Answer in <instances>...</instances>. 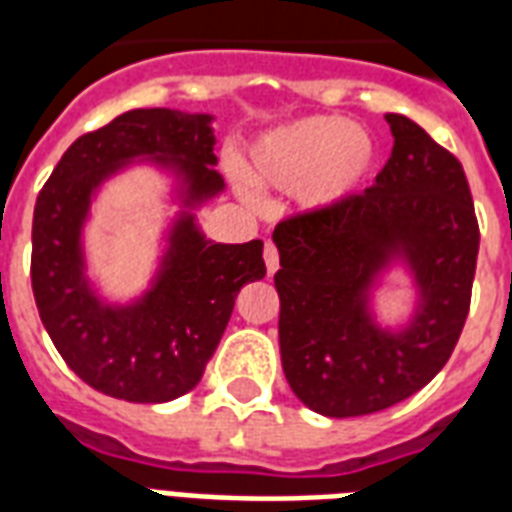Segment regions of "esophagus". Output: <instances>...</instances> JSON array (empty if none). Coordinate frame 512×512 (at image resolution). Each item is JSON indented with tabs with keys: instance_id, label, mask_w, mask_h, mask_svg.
I'll list each match as a JSON object with an SVG mask.
<instances>
[{
	"instance_id": "obj_1",
	"label": "esophagus",
	"mask_w": 512,
	"mask_h": 512,
	"mask_svg": "<svg viewBox=\"0 0 512 512\" xmlns=\"http://www.w3.org/2000/svg\"><path fill=\"white\" fill-rule=\"evenodd\" d=\"M264 261H267L269 275H275L277 267H280V253H277V245L272 240H267V245H264Z\"/></svg>"
}]
</instances>
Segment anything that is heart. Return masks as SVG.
<instances>
[{"instance_id":"b5f03b06","label":"heart","mask_w":512,"mask_h":512,"mask_svg":"<svg viewBox=\"0 0 512 512\" xmlns=\"http://www.w3.org/2000/svg\"><path fill=\"white\" fill-rule=\"evenodd\" d=\"M374 162V144L339 117H307L261 136L251 149L259 184L296 192L310 208H331L350 197Z\"/></svg>"}]
</instances>
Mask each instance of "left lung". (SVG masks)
<instances>
[{
    "label": "left lung",
    "mask_w": 512,
    "mask_h": 512,
    "mask_svg": "<svg viewBox=\"0 0 512 512\" xmlns=\"http://www.w3.org/2000/svg\"><path fill=\"white\" fill-rule=\"evenodd\" d=\"M387 122L395 144L371 189L293 213L272 235L285 379L323 417H363L422 390L470 310L481 232L462 162L403 114ZM398 250L423 307L403 335H384L367 320L365 291Z\"/></svg>",
    "instance_id": "left-lung-1"
}]
</instances>
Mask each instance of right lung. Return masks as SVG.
<instances>
[{"mask_svg":"<svg viewBox=\"0 0 512 512\" xmlns=\"http://www.w3.org/2000/svg\"><path fill=\"white\" fill-rule=\"evenodd\" d=\"M208 114L133 109L79 136L34 205L31 288L39 318L66 366L93 390L162 403L197 387L219 347L240 288L267 275L264 243H205L192 216L173 232L160 280L125 310L101 307L82 280L79 227L90 194L122 162L152 154L186 178V197L224 189Z\"/></svg>","mask_w":512,"mask_h":512,"instance_id":"obj_1","label":"right lung"}]
</instances>
